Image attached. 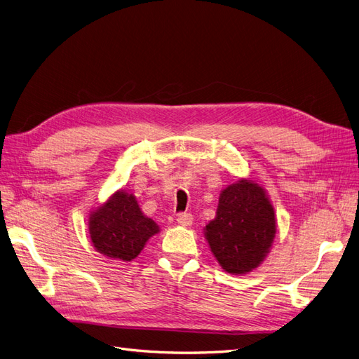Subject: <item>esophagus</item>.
<instances>
[{"mask_svg":"<svg viewBox=\"0 0 359 359\" xmlns=\"http://www.w3.org/2000/svg\"><path fill=\"white\" fill-rule=\"evenodd\" d=\"M192 222H194V217H192V214H188V212H180V214L177 215V223H179L180 226L188 227V226H191V224H192Z\"/></svg>","mask_w":359,"mask_h":359,"instance_id":"34e87169","label":"esophagus"}]
</instances>
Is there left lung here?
Returning <instances> with one entry per match:
<instances>
[{"mask_svg": "<svg viewBox=\"0 0 359 359\" xmlns=\"http://www.w3.org/2000/svg\"><path fill=\"white\" fill-rule=\"evenodd\" d=\"M276 230L274 208L266 189L239 179L222 191L215 218L205 226L204 235L224 271L246 274L267 257Z\"/></svg>", "mask_w": 359, "mask_h": 359, "instance_id": "left-lung-1", "label": "left lung"}]
</instances>
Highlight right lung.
I'll use <instances>...</instances> for the list:
<instances>
[{
  "instance_id": "obj_1",
  "label": "right lung",
  "mask_w": 359,
  "mask_h": 359,
  "mask_svg": "<svg viewBox=\"0 0 359 359\" xmlns=\"http://www.w3.org/2000/svg\"><path fill=\"white\" fill-rule=\"evenodd\" d=\"M160 227L139 208L133 194L117 191L89 215V238L100 254L132 261Z\"/></svg>"
}]
</instances>
